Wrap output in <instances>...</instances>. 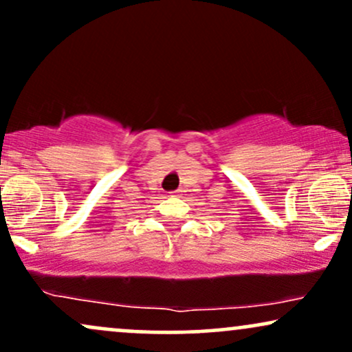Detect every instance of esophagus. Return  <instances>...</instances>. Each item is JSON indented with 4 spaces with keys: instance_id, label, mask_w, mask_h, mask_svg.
<instances>
[{
    "instance_id": "obj_1",
    "label": "esophagus",
    "mask_w": 352,
    "mask_h": 352,
    "mask_svg": "<svg viewBox=\"0 0 352 352\" xmlns=\"http://www.w3.org/2000/svg\"><path fill=\"white\" fill-rule=\"evenodd\" d=\"M170 195H172V197H180V192H172Z\"/></svg>"
}]
</instances>
